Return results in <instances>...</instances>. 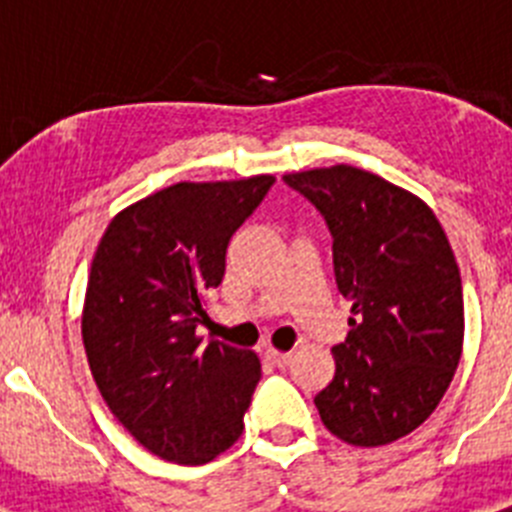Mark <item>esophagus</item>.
Returning <instances> with one entry per match:
<instances>
[{"label":"esophagus","instance_id":"obj_1","mask_svg":"<svg viewBox=\"0 0 512 512\" xmlns=\"http://www.w3.org/2000/svg\"><path fill=\"white\" fill-rule=\"evenodd\" d=\"M266 361L277 366V369H287L289 361H292V354H287V351H274V348H269V351H266Z\"/></svg>","mask_w":512,"mask_h":512}]
</instances>
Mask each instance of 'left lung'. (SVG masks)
Returning <instances> with one entry per match:
<instances>
[{
	"label": "left lung",
	"instance_id": "8db88e82",
	"mask_svg": "<svg viewBox=\"0 0 512 512\" xmlns=\"http://www.w3.org/2000/svg\"><path fill=\"white\" fill-rule=\"evenodd\" d=\"M325 217L336 284L351 300L320 420L351 446L408 436L449 390L464 341V297L449 238L415 194L354 166L287 174Z\"/></svg>",
	"mask_w": 512,
	"mask_h": 512
}]
</instances>
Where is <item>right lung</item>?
<instances>
[{
	"instance_id": "1",
	"label": "right lung",
	"mask_w": 512,
	"mask_h": 512,
	"mask_svg": "<svg viewBox=\"0 0 512 512\" xmlns=\"http://www.w3.org/2000/svg\"><path fill=\"white\" fill-rule=\"evenodd\" d=\"M274 176L182 182L125 207L89 271L81 336L107 408L151 454L207 464L243 433L259 356L202 341L205 295Z\"/></svg>"
}]
</instances>
